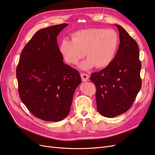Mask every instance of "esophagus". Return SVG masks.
Here are the masks:
<instances>
[{
    "label": "esophagus",
    "instance_id": "obj_1",
    "mask_svg": "<svg viewBox=\"0 0 155 155\" xmlns=\"http://www.w3.org/2000/svg\"><path fill=\"white\" fill-rule=\"evenodd\" d=\"M81 78L83 81H87L88 80L89 76L87 74L85 73H81Z\"/></svg>",
    "mask_w": 155,
    "mask_h": 155
}]
</instances>
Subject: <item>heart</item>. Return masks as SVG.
Listing matches in <instances>:
<instances>
[{
	"label": "heart",
	"instance_id": "obj_1",
	"mask_svg": "<svg viewBox=\"0 0 155 155\" xmlns=\"http://www.w3.org/2000/svg\"><path fill=\"white\" fill-rule=\"evenodd\" d=\"M72 40L64 39L60 45V51L65 61L77 64L83 56L87 58L79 64L82 70L95 66L102 68L109 65L114 59L118 48L120 39L112 29L88 28L74 32Z\"/></svg>",
	"mask_w": 155,
	"mask_h": 155
}]
</instances>
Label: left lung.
<instances>
[{"mask_svg":"<svg viewBox=\"0 0 155 155\" xmlns=\"http://www.w3.org/2000/svg\"><path fill=\"white\" fill-rule=\"evenodd\" d=\"M116 26L120 39L116 55L106 68L91 76L96 87L97 110L107 118L127 111L142 86L138 45L124 28Z\"/></svg>","mask_w":155,"mask_h":155,"instance_id":"1","label":"left lung"}]
</instances>
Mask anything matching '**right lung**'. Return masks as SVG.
Wrapping results in <instances>:
<instances>
[{"label": "right lung", "instance_id": "right-lung-1", "mask_svg": "<svg viewBox=\"0 0 155 155\" xmlns=\"http://www.w3.org/2000/svg\"><path fill=\"white\" fill-rule=\"evenodd\" d=\"M67 24L37 31L22 50L16 70L18 94L37 118L63 120L70 112L75 90L81 79L78 70L63 63L57 37Z\"/></svg>", "mask_w": 155, "mask_h": 155}]
</instances>
